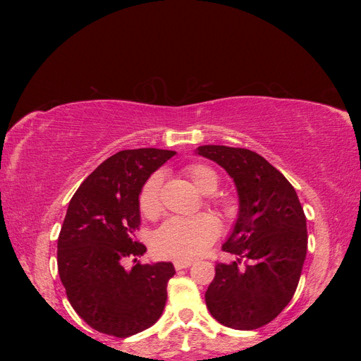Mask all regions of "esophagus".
I'll return each instance as SVG.
<instances>
[{
    "mask_svg": "<svg viewBox=\"0 0 361 361\" xmlns=\"http://www.w3.org/2000/svg\"><path fill=\"white\" fill-rule=\"evenodd\" d=\"M192 265L191 260H174V268H176L178 271L179 269H187Z\"/></svg>",
    "mask_w": 361,
    "mask_h": 361,
    "instance_id": "1",
    "label": "esophagus"
}]
</instances>
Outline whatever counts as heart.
Wrapping results in <instances>:
<instances>
[{
    "instance_id": "obj_1",
    "label": "heart",
    "mask_w": 361,
    "mask_h": 361,
    "mask_svg": "<svg viewBox=\"0 0 361 361\" xmlns=\"http://www.w3.org/2000/svg\"><path fill=\"white\" fill-rule=\"evenodd\" d=\"M187 174L194 187L203 194H211L218 188V174L203 164H191ZM162 176L154 173L141 187L138 195L140 212L146 218L159 214V188ZM220 233V224L211 214L194 216H171L164 223L154 236V250L161 257L174 260H191L202 256Z\"/></svg>"
}]
</instances>
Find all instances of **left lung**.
Wrapping results in <instances>:
<instances>
[{"instance_id": "8db88e82", "label": "left lung", "mask_w": 361, "mask_h": 361, "mask_svg": "<svg viewBox=\"0 0 361 361\" xmlns=\"http://www.w3.org/2000/svg\"><path fill=\"white\" fill-rule=\"evenodd\" d=\"M197 154L221 166L236 185L239 212L223 244L236 259L215 265L204 293L214 319L235 330H256L281 313L297 290L307 226L298 195L283 174L256 152L200 146Z\"/></svg>"}]
</instances>
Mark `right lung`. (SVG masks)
I'll return each mask as SVG.
<instances>
[{"mask_svg": "<svg viewBox=\"0 0 361 361\" xmlns=\"http://www.w3.org/2000/svg\"><path fill=\"white\" fill-rule=\"evenodd\" d=\"M173 150L117 152L89 174L69 202L57 244L59 274L73 310L96 331L129 337L154 325L167 301L171 262L141 265L138 195ZM128 257L135 260L126 269Z\"/></svg>", "mask_w": 361, "mask_h": 361, "instance_id": "add662e5", "label": "right lung"}]
</instances>
